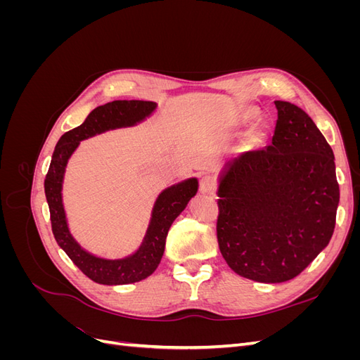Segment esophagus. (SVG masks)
<instances>
[{
    "mask_svg": "<svg viewBox=\"0 0 360 360\" xmlns=\"http://www.w3.org/2000/svg\"><path fill=\"white\" fill-rule=\"evenodd\" d=\"M217 188V180L213 177V176H204L201 180H200V191L202 193H214Z\"/></svg>",
    "mask_w": 360,
    "mask_h": 360,
    "instance_id": "obj_1",
    "label": "esophagus"
}]
</instances>
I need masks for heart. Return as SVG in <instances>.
<instances>
[{
  "instance_id": "heart-1",
  "label": "heart",
  "mask_w": 360,
  "mask_h": 360,
  "mask_svg": "<svg viewBox=\"0 0 360 360\" xmlns=\"http://www.w3.org/2000/svg\"><path fill=\"white\" fill-rule=\"evenodd\" d=\"M255 115V111H252V110H250V111H248V112H245V117H248V118H250V117H254Z\"/></svg>"
}]
</instances>
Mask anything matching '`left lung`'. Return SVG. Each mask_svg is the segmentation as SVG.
I'll list each match as a JSON object with an SVG mask.
<instances>
[{
	"label": "left lung",
	"mask_w": 360,
	"mask_h": 360,
	"mask_svg": "<svg viewBox=\"0 0 360 360\" xmlns=\"http://www.w3.org/2000/svg\"><path fill=\"white\" fill-rule=\"evenodd\" d=\"M275 106L271 144L226 163L216 222L226 264L269 284L296 278L328 246L340 202L328 141L302 108Z\"/></svg>",
	"instance_id": "obj_1"
}]
</instances>
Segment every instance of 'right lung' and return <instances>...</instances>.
<instances>
[{
	"instance_id": "add662e5",
	"label": "right lung",
	"mask_w": 360,
	"mask_h": 360,
	"mask_svg": "<svg viewBox=\"0 0 360 360\" xmlns=\"http://www.w3.org/2000/svg\"><path fill=\"white\" fill-rule=\"evenodd\" d=\"M155 102L147 101H114L97 106L85 122L64 134L53 150L51 165L45 179V193L51 213L52 233L57 243L63 248L73 263L85 276L97 284L122 285L143 281L159 266L171 224L184 210L198 191V180L189 179L163 191L155 204L151 222L144 243L134 255L123 259H103L93 257L75 242L70 236L66 214L63 209L61 184L70 155L78 147L79 141L105 132L108 129L132 126L153 112Z\"/></svg>"
}]
</instances>
